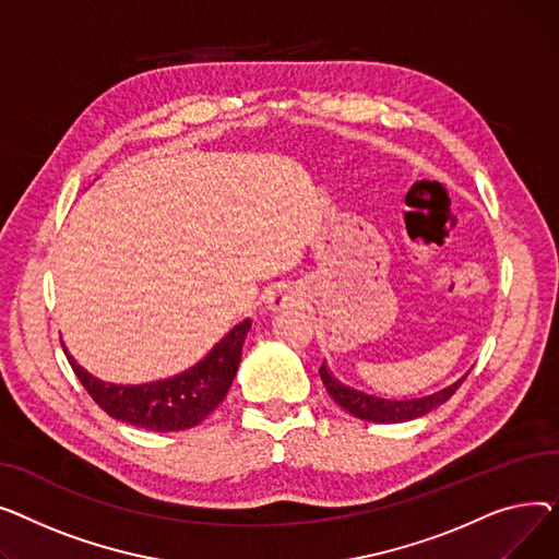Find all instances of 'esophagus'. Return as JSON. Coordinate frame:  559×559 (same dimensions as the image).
<instances>
[{"instance_id":"obj_1","label":"esophagus","mask_w":559,"mask_h":559,"mask_svg":"<svg viewBox=\"0 0 559 559\" xmlns=\"http://www.w3.org/2000/svg\"><path fill=\"white\" fill-rule=\"evenodd\" d=\"M298 300H300V293H298V288H293L290 284H277L266 295V305L273 311L295 307V305H298Z\"/></svg>"}]
</instances>
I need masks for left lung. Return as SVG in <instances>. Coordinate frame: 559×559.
I'll list each match as a JSON object with an SVG mask.
<instances>
[{
	"label": "left lung",
	"instance_id": "1",
	"mask_svg": "<svg viewBox=\"0 0 559 559\" xmlns=\"http://www.w3.org/2000/svg\"><path fill=\"white\" fill-rule=\"evenodd\" d=\"M465 377H461L455 383L433 392V395H429V397H419V400H381V397H374V395H366V392L354 390L349 385H343L341 381L334 379V374L330 370H326L324 364L320 368V379H322L326 392H330L332 400L341 408H345L347 413H352L358 419L379 421V424L408 421V419H415V417H421L426 413H431L433 408L444 404L457 388H461Z\"/></svg>",
	"mask_w": 559,
	"mask_h": 559
}]
</instances>
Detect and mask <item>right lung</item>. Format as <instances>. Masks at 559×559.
<instances>
[{"label":"right lung","instance_id":"1","mask_svg":"<svg viewBox=\"0 0 559 559\" xmlns=\"http://www.w3.org/2000/svg\"><path fill=\"white\" fill-rule=\"evenodd\" d=\"M250 324V318L239 322L193 368L140 385L98 381L76 364L68 349H62L90 397L110 417L140 426V429L169 433L201 424L225 400L241 364V349Z\"/></svg>","mask_w":559,"mask_h":559}]
</instances>
